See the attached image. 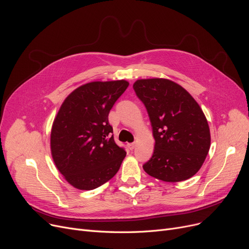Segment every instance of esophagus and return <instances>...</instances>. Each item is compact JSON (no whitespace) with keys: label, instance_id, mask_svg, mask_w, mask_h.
Instances as JSON below:
<instances>
[{"label":"esophagus","instance_id":"1","mask_svg":"<svg viewBox=\"0 0 249 249\" xmlns=\"http://www.w3.org/2000/svg\"><path fill=\"white\" fill-rule=\"evenodd\" d=\"M128 147H129V149H131V150H133V149H134V147H135V142H132V143H129V144H128Z\"/></svg>","mask_w":249,"mask_h":249}]
</instances>
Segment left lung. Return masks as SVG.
I'll return each instance as SVG.
<instances>
[{"label": "left lung", "mask_w": 249, "mask_h": 249, "mask_svg": "<svg viewBox=\"0 0 249 249\" xmlns=\"http://www.w3.org/2000/svg\"><path fill=\"white\" fill-rule=\"evenodd\" d=\"M133 89L144 104L155 140L143 169L169 182L198 173L210 149V129L199 104L179 85L165 78L138 80Z\"/></svg>", "instance_id": "8db88e82"}]
</instances>
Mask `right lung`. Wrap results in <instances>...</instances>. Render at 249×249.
<instances>
[{"instance_id": "obj_1", "label": "right lung", "mask_w": 249, "mask_h": 249, "mask_svg": "<svg viewBox=\"0 0 249 249\" xmlns=\"http://www.w3.org/2000/svg\"><path fill=\"white\" fill-rule=\"evenodd\" d=\"M128 86L124 80L89 83L62 103L50 147L57 169L74 188L94 190L119 171L126 151L115 143L108 117Z\"/></svg>"}]
</instances>
